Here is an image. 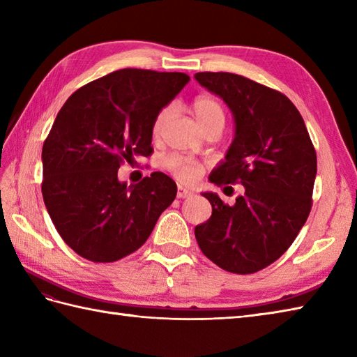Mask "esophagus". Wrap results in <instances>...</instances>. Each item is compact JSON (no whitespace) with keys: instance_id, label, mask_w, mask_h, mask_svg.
I'll return each instance as SVG.
<instances>
[{"instance_id":"34e87169","label":"esophagus","mask_w":357,"mask_h":357,"mask_svg":"<svg viewBox=\"0 0 357 357\" xmlns=\"http://www.w3.org/2000/svg\"><path fill=\"white\" fill-rule=\"evenodd\" d=\"M193 193L190 190H187L185 187L183 185H178V192H176V196L179 199H184V198H188V196H192Z\"/></svg>"}]
</instances>
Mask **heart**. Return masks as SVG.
Returning a JSON list of instances; mask_svg holds the SVG:
<instances>
[{
    "label": "heart",
    "mask_w": 357,
    "mask_h": 357,
    "mask_svg": "<svg viewBox=\"0 0 357 357\" xmlns=\"http://www.w3.org/2000/svg\"><path fill=\"white\" fill-rule=\"evenodd\" d=\"M172 113H173L172 105H167V107H164L158 113L153 121V126H151V132H153L155 136L161 133L165 123L170 119ZM193 113L202 130H206L207 127H211V126H221L224 128L225 110L222 107V104L219 102L216 98L210 95L198 96L193 101ZM167 167L176 174V178L184 181V183H192V181L198 178L199 174V167L184 158H170L169 161H167Z\"/></svg>",
    "instance_id": "heart-1"
}]
</instances>
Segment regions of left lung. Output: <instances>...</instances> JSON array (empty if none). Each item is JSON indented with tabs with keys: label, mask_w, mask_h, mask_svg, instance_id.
I'll return each mask as SVG.
<instances>
[{
	"label": "left lung",
	"mask_w": 357,
	"mask_h": 357,
	"mask_svg": "<svg viewBox=\"0 0 357 357\" xmlns=\"http://www.w3.org/2000/svg\"><path fill=\"white\" fill-rule=\"evenodd\" d=\"M196 81L229 105L234 138L211 172L218 185L241 183L233 206L216 193L207 222L196 225L198 245L218 267L256 273L282 256L312 210L317 161L299 110L278 90L229 72H199Z\"/></svg>",
	"instance_id": "8db88e82"
}]
</instances>
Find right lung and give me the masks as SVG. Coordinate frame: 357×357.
Here are the masks:
<instances>
[{
  "mask_svg": "<svg viewBox=\"0 0 357 357\" xmlns=\"http://www.w3.org/2000/svg\"><path fill=\"white\" fill-rule=\"evenodd\" d=\"M181 72L123 69L82 86L58 112L43 146V198L59 236L93 262L136 252L176 198L161 172L127 185L124 161L150 156L156 115L184 89Z\"/></svg>",
  "mask_w": 357,
  "mask_h": 357,
  "instance_id": "right-lung-1",
  "label": "right lung"
}]
</instances>
